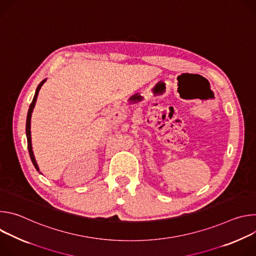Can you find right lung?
<instances>
[{"label": "right lung", "mask_w": 256, "mask_h": 256, "mask_svg": "<svg viewBox=\"0 0 256 256\" xmlns=\"http://www.w3.org/2000/svg\"><path fill=\"white\" fill-rule=\"evenodd\" d=\"M46 81V79L42 80L40 82V84L38 86V88H36V91H35V94H34V97H33V100L29 106V109H28V114H27V118H26V136H27V144H28V151H29V155H30V159L35 167V169L40 171V167L38 165V163H36V160H35V157H34V154H33V151H32V144H31V130H30V124H31V114H32V112H33V108L35 106V103H36V99H38V92L42 88V86L44 85V83Z\"/></svg>", "instance_id": "add662e5"}]
</instances>
